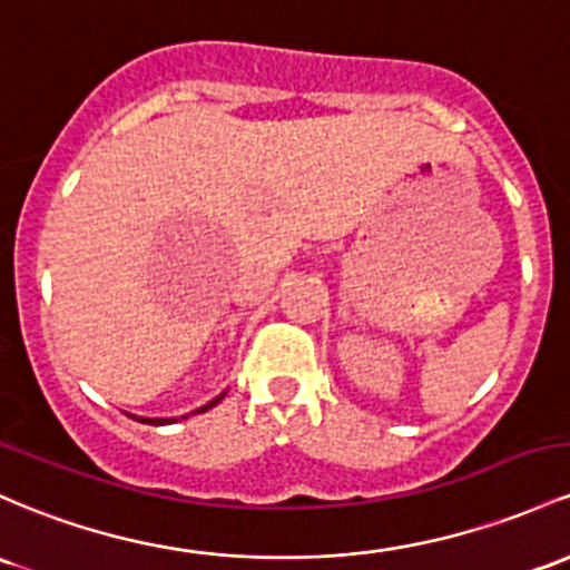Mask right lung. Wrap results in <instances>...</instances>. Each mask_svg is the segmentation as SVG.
<instances>
[{
    "instance_id": "right-lung-1",
    "label": "right lung",
    "mask_w": 570,
    "mask_h": 570,
    "mask_svg": "<svg viewBox=\"0 0 570 570\" xmlns=\"http://www.w3.org/2000/svg\"><path fill=\"white\" fill-rule=\"evenodd\" d=\"M224 395H218L216 400H210L208 405H203V409L197 411V414H203V411H208V409H214V405L218 403V400H222ZM137 422H148V424H167V422H175V419H146V416H137Z\"/></svg>"
}]
</instances>
